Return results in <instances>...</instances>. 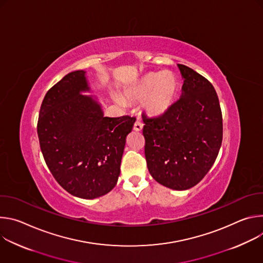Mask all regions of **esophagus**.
<instances>
[{
  "label": "esophagus",
  "mask_w": 263,
  "mask_h": 263,
  "mask_svg": "<svg viewBox=\"0 0 263 263\" xmlns=\"http://www.w3.org/2000/svg\"><path fill=\"white\" fill-rule=\"evenodd\" d=\"M142 128H143V124H142L140 121H136V122H135V124H134V127H133L134 131L139 132V131H141V130H142Z\"/></svg>",
  "instance_id": "1"
}]
</instances>
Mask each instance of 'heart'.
<instances>
[{
    "label": "heart",
    "instance_id": "1",
    "mask_svg": "<svg viewBox=\"0 0 263 263\" xmlns=\"http://www.w3.org/2000/svg\"><path fill=\"white\" fill-rule=\"evenodd\" d=\"M179 89L177 77L170 71L146 73L126 90L129 100L143 101V108L151 117H161L174 106ZM121 104L124 100L115 97Z\"/></svg>",
    "mask_w": 263,
    "mask_h": 263
}]
</instances>
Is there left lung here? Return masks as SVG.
<instances>
[{
	"mask_svg": "<svg viewBox=\"0 0 263 263\" xmlns=\"http://www.w3.org/2000/svg\"><path fill=\"white\" fill-rule=\"evenodd\" d=\"M182 92L168 112L142 117L147 170L161 185L186 191L213 165L222 140V118L212 84L200 73L178 64Z\"/></svg>",
	"mask_w": 263,
	"mask_h": 263,
	"instance_id": "8db88e82",
	"label": "left lung"
}]
</instances>
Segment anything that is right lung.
Segmentation results:
<instances>
[{"mask_svg": "<svg viewBox=\"0 0 263 263\" xmlns=\"http://www.w3.org/2000/svg\"><path fill=\"white\" fill-rule=\"evenodd\" d=\"M85 70L64 76L46 95L37 134L45 161L70 195L91 200L118 183L127 135L135 118H108L91 93Z\"/></svg>", "mask_w": 263, "mask_h": 263, "instance_id": "obj_1", "label": "right lung"}]
</instances>
